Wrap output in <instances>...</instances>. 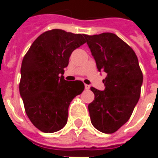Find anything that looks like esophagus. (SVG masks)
<instances>
[{"label": "esophagus", "mask_w": 158, "mask_h": 158, "mask_svg": "<svg viewBox=\"0 0 158 158\" xmlns=\"http://www.w3.org/2000/svg\"><path fill=\"white\" fill-rule=\"evenodd\" d=\"M85 89H89V88H90V86L88 85H85Z\"/></svg>", "instance_id": "obj_1"}]
</instances>
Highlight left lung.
<instances>
[{
	"label": "left lung",
	"instance_id": "1",
	"mask_svg": "<svg viewBox=\"0 0 158 158\" xmlns=\"http://www.w3.org/2000/svg\"><path fill=\"white\" fill-rule=\"evenodd\" d=\"M98 71L107 73L104 90L91 87L95 99L88 106L92 125L113 134L129 119L140 96L143 74L133 49L113 33L84 35Z\"/></svg>",
	"mask_w": 158,
	"mask_h": 158
}]
</instances>
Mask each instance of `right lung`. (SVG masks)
Wrapping results in <instances>:
<instances>
[{"label":"right lung","instance_id":"obj_1","mask_svg":"<svg viewBox=\"0 0 158 158\" xmlns=\"http://www.w3.org/2000/svg\"><path fill=\"white\" fill-rule=\"evenodd\" d=\"M85 43L84 35L52 29L33 42L23 59L19 92L27 116L42 132L66 125L70 102L85 89L82 81L62 75L72 52Z\"/></svg>","mask_w":158,"mask_h":158}]
</instances>
